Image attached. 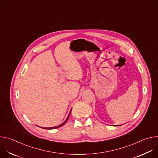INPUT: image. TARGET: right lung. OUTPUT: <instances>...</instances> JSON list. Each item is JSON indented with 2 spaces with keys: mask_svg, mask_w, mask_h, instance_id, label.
<instances>
[{
  "mask_svg": "<svg viewBox=\"0 0 158 158\" xmlns=\"http://www.w3.org/2000/svg\"><path fill=\"white\" fill-rule=\"evenodd\" d=\"M71 110H72V109L71 110V111H70V112H69V115H68V116H67V119H65V121L62 123V124H60V125H59V126H56V127H41V128H43V129H56V128H58V127H60V126H63L66 122H67V121L68 120V119H69V116H70V115H71Z\"/></svg>",
  "mask_w": 158,
  "mask_h": 158,
  "instance_id": "right-lung-1",
  "label": "right lung"
}]
</instances>
